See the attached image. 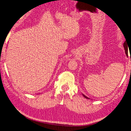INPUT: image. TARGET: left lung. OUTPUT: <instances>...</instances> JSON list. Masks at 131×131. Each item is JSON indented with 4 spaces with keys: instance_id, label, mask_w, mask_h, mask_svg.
I'll list each match as a JSON object with an SVG mask.
<instances>
[{
    "instance_id": "left-lung-1",
    "label": "left lung",
    "mask_w": 131,
    "mask_h": 131,
    "mask_svg": "<svg viewBox=\"0 0 131 131\" xmlns=\"http://www.w3.org/2000/svg\"><path fill=\"white\" fill-rule=\"evenodd\" d=\"M128 43L127 42H126V41L124 42V44H123V46H124V50H125V52H126V55H128V45H127ZM83 96L85 97V98H86V99H89V98H88V97H86L85 95H83Z\"/></svg>"
}]
</instances>
